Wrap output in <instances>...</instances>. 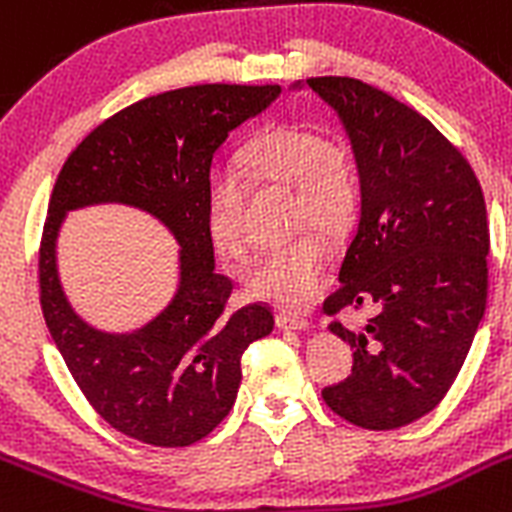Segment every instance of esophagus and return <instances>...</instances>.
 Returning a JSON list of instances; mask_svg holds the SVG:
<instances>
[{"mask_svg":"<svg viewBox=\"0 0 512 512\" xmlns=\"http://www.w3.org/2000/svg\"><path fill=\"white\" fill-rule=\"evenodd\" d=\"M276 325H279L281 330H307L309 320L299 312H279L276 314Z\"/></svg>","mask_w":512,"mask_h":512,"instance_id":"obj_1","label":"esophagus"}]
</instances>
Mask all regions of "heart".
I'll return each mask as SVG.
<instances>
[{
    "instance_id": "b5f03b06",
    "label": "heart",
    "mask_w": 512,
    "mask_h": 512,
    "mask_svg": "<svg viewBox=\"0 0 512 512\" xmlns=\"http://www.w3.org/2000/svg\"><path fill=\"white\" fill-rule=\"evenodd\" d=\"M243 167L259 182L292 185V225H317L337 236L353 223L360 203V177L353 157L320 131L281 124L261 131L243 149ZM246 187L233 170H213L205 192L208 233L215 248L243 259L248 248L243 225ZM327 246L320 233L302 231L292 241L269 248L243 274V287L264 302L304 304L322 281Z\"/></svg>"
}]
</instances>
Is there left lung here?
<instances>
[{
    "label": "left lung",
    "instance_id": "obj_1",
    "mask_svg": "<svg viewBox=\"0 0 512 512\" xmlns=\"http://www.w3.org/2000/svg\"><path fill=\"white\" fill-rule=\"evenodd\" d=\"M307 86L340 116L360 172V220L340 266L330 330L353 348V373L322 391L360 429L421 419L452 388L487 302V210L464 154L426 116L358 78Z\"/></svg>",
    "mask_w": 512,
    "mask_h": 512
}]
</instances>
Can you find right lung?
I'll list each match as a JSON object with an SVG mask.
<instances>
[{
    "label": "right lung",
    "mask_w": 512,
    "mask_h": 512,
    "mask_svg": "<svg viewBox=\"0 0 512 512\" xmlns=\"http://www.w3.org/2000/svg\"><path fill=\"white\" fill-rule=\"evenodd\" d=\"M279 93L269 83H205L142 98L96 126L55 180L37 264L45 325L96 414L137 442L187 447L208 437L233 409L246 348L274 330L269 304L228 309L233 281L215 274L205 192L228 131ZM96 202L147 209L181 243L176 297L142 331H96L59 287V223L68 209Z\"/></svg>",
    "instance_id": "1"
}]
</instances>
